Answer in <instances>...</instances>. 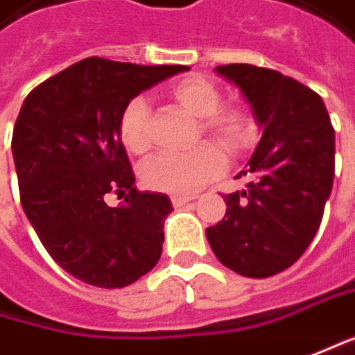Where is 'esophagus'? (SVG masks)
Listing matches in <instances>:
<instances>
[{
	"mask_svg": "<svg viewBox=\"0 0 355 355\" xmlns=\"http://www.w3.org/2000/svg\"><path fill=\"white\" fill-rule=\"evenodd\" d=\"M193 200H196V196H171V204L175 208H182V206H186L188 202H193Z\"/></svg>",
	"mask_w": 355,
	"mask_h": 355,
	"instance_id": "1",
	"label": "esophagus"
}]
</instances>
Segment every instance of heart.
Listing matches in <instances>:
<instances>
[{
	"instance_id": "heart-1",
	"label": "heart",
	"mask_w": 355,
	"mask_h": 355,
	"mask_svg": "<svg viewBox=\"0 0 355 355\" xmlns=\"http://www.w3.org/2000/svg\"><path fill=\"white\" fill-rule=\"evenodd\" d=\"M171 96L200 116V125L226 149H241L248 141L246 116L236 109L220 107V92L212 83L190 76L171 87ZM119 133L125 147L143 153L149 147V103L135 96L127 103L119 119ZM226 165L224 153L212 143H200L190 151H162L141 167V180L147 188L169 193H190L216 178Z\"/></svg>"
}]
</instances>
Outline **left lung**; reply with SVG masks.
<instances>
[{
	"label": "left lung",
	"instance_id": "1",
	"mask_svg": "<svg viewBox=\"0 0 355 355\" xmlns=\"http://www.w3.org/2000/svg\"><path fill=\"white\" fill-rule=\"evenodd\" d=\"M232 83L263 129L246 171V190L224 196L226 216L206 230L218 261L242 277L265 279L311 244L334 186L336 135L321 96L281 72L226 64Z\"/></svg>",
	"mask_w": 355,
	"mask_h": 355
}]
</instances>
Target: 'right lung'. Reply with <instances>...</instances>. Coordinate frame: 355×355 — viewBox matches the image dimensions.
<instances>
[{
	"instance_id": "add662e5",
	"label": "right lung",
	"mask_w": 355,
	"mask_h": 355,
	"mask_svg": "<svg viewBox=\"0 0 355 355\" xmlns=\"http://www.w3.org/2000/svg\"><path fill=\"white\" fill-rule=\"evenodd\" d=\"M188 66L87 58L34 89L13 127L24 212L66 272L103 289L135 283L157 265L171 202L137 191L119 119L129 101ZM130 191L109 207L107 193Z\"/></svg>"
}]
</instances>
